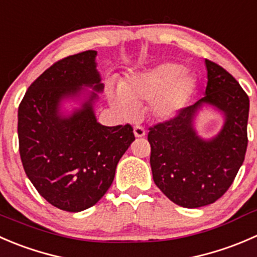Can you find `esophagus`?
<instances>
[{"label": "esophagus", "mask_w": 257, "mask_h": 257, "mask_svg": "<svg viewBox=\"0 0 257 257\" xmlns=\"http://www.w3.org/2000/svg\"><path fill=\"white\" fill-rule=\"evenodd\" d=\"M134 134H135V136H136V137H144L145 135H146V131H145L144 126L136 125L134 127Z\"/></svg>", "instance_id": "obj_1"}]
</instances>
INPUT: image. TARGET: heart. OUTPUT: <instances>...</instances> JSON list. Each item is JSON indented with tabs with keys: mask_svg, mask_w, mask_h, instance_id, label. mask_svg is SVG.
<instances>
[{
	"mask_svg": "<svg viewBox=\"0 0 257 257\" xmlns=\"http://www.w3.org/2000/svg\"><path fill=\"white\" fill-rule=\"evenodd\" d=\"M185 71L184 65L167 62L135 76L121 83V96H113L112 105L121 115L131 117L135 108L154 102L152 113L156 117H170L186 103L195 90V78Z\"/></svg>",
	"mask_w": 257,
	"mask_h": 257,
	"instance_id": "b5f03b06",
	"label": "heart"
}]
</instances>
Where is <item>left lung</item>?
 <instances>
[{"mask_svg": "<svg viewBox=\"0 0 257 257\" xmlns=\"http://www.w3.org/2000/svg\"><path fill=\"white\" fill-rule=\"evenodd\" d=\"M206 96L180 108L172 117L149 127L152 177L156 186L176 205L187 209L217 201L228 190L245 159L250 101L231 73L206 60ZM202 103L226 116L225 125L211 142H204L192 127Z\"/></svg>", "mask_w": 257, "mask_h": 257, "instance_id": "8db88e82", "label": "left lung"}]
</instances>
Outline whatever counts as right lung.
Segmentation results:
<instances>
[{"instance_id": "add662e5", "label": "right lung", "mask_w": 257, "mask_h": 257, "mask_svg": "<svg viewBox=\"0 0 257 257\" xmlns=\"http://www.w3.org/2000/svg\"><path fill=\"white\" fill-rule=\"evenodd\" d=\"M93 50L58 60L30 85L19 106V149L25 172L43 199L78 212L93 206L110 189L116 166L135 140L130 123L108 127L96 121L92 93L70 117L58 103L81 86L102 91Z\"/></svg>"}]
</instances>
